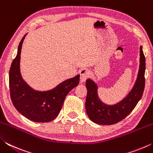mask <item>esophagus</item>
I'll return each instance as SVG.
<instances>
[{"label": "esophagus", "mask_w": 153, "mask_h": 153, "mask_svg": "<svg viewBox=\"0 0 153 153\" xmlns=\"http://www.w3.org/2000/svg\"><path fill=\"white\" fill-rule=\"evenodd\" d=\"M80 74V80L81 82H84L86 80V79L90 75V72L88 69H82L79 71Z\"/></svg>", "instance_id": "esophagus-1"}]
</instances>
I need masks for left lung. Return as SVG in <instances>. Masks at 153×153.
<instances>
[{"mask_svg": "<svg viewBox=\"0 0 153 153\" xmlns=\"http://www.w3.org/2000/svg\"><path fill=\"white\" fill-rule=\"evenodd\" d=\"M140 59L138 78L133 89L124 98L115 105H107L98 99L96 84L91 79H87L86 86L87 97L86 110L87 115L93 122L100 125H113L126 117L138 104L142 98L145 86V56L142 46L140 47Z\"/></svg>", "mask_w": 153, "mask_h": 153, "instance_id": "1", "label": "left lung"}]
</instances>
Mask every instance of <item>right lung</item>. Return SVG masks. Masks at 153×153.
I'll return each mask as SVG.
<instances>
[{
    "mask_svg": "<svg viewBox=\"0 0 153 153\" xmlns=\"http://www.w3.org/2000/svg\"><path fill=\"white\" fill-rule=\"evenodd\" d=\"M25 35L18 47L16 57L9 71V90L13 104L16 109L29 120L36 122H49L57 117L65 98L79 82V75L62 82L47 92L33 90L23 80L19 71L22 46Z\"/></svg>",
    "mask_w": 153,
    "mask_h": 153,
    "instance_id": "add662e5",
    "label": "right lung"
}]
</instances>
